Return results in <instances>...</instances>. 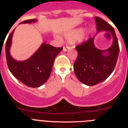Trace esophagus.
<instances>
[{
  "mask_svg": "<svg viewBox=\"0 0 128 128\" xmlns=\"http://www.w3.org/2000/svg\"><path fill=\"white\" fill-rule=\"evenodd\" d=\"M68 47H63V51H66V50H68Z\"/></svg>",
  "mask_w": 128,
  "mask_h": 128,
  "instance_id": "obj_1",
  "label": "esophagus"
}]
</instances>
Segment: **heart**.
<instances>
[{
  "instance_id": "1",
  "label": "heart",
  "mask_w": 128,
  "mask_h": 128,
  "mask_svg": "<svg viewBox=\"0 0 128 128\" xmlns=\"http://www.w3.org/2000/svg\"><path fill=\"white\" fill-rule=\"evenodd\" d=\"M89 30H86V31H85V32H84V33L82 34V29H78V30H76L75 31V32H74V34H73V37H74V38L75 40H78L80 39V38H81V37H85L88 34H89Z\"/></svg>"
}]
</instances>
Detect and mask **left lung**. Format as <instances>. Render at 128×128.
I'll list each match as a JSON object with an SVG mask.
<instances>
[{"mask_svg":"<svg viewBox=\"0 0 128 128\" xmlns=\"http://www.w3.org/2000/svg\"><path fill=\"white\" fill-rule=\"evenodd\" d=\"M95 20L98 33L104 30L112 33L113 44L106 50H99L95 47L93 37L76 47L78 54L74 64V72L78 80L88 86L96 85L110 76L115 68L119 53L114 28L100 17L96 16ZM104 52L107 54H104Z\"/></svg>","mask_w":128,"mask_h":128,"instance_id":"8db88e82","label":"left lung"}]
</instances>
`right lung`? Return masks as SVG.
<instances>
[{"mask_svg":"<svg viewBox=\"0 0 128 128\" xmlns=\"http://www.w3.org/2000/svg\"><path fill=\"white\" fill-rule=\"evenodd\" d=\"M36 21V19H30L21 24H30ZM14 30L9 35L6 43V56L9 69L11 74L26 86L32 88L40 86L50 76L55 58L63 48L43 43L38 50L27 60L16 61L11 57L10 52Z\"/></svg>","mask_w":128,"mask_h":128,"instance_id":"obj_1","label":"right lung"}]
</instances>
